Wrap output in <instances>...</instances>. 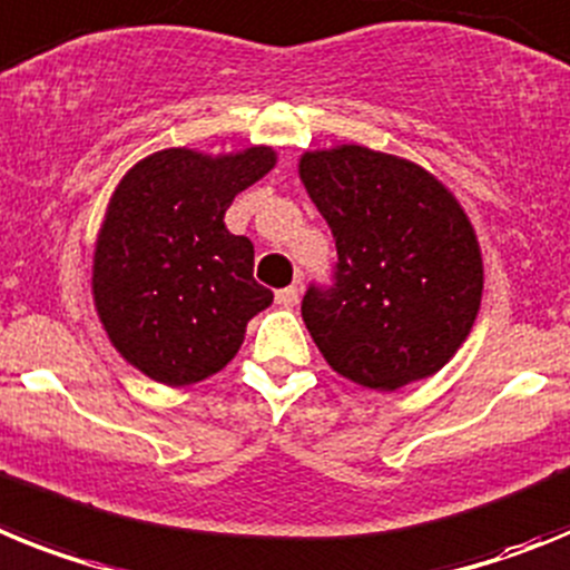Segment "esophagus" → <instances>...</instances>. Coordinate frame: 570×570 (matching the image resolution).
<instances>
[{
  "label": "esophagus",
  "mask_w": 570,
  "mask_h": 570,
  "mask_svg": "<svg viewBox=\"0 0 570 570\" xmlns=\"http://www.w3.org/2000/svg\"><path fill=\"white\" fill-rule=\"evenodd\" d=\"M275 301H278L281 306H298L301 289L298 286H286V289H278L275 292Z\"/></svg>",
  "instance_id": "34e87169"
}]
</instances>
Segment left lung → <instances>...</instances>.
Listing matches in <instances>:
<instances>
[{
    "label": "left lung",
    "instance_id": "1",
    "mask_svg": "<svg viewBox=\"0 0 570 570\" xmlns=\"http://www.w3.org/2000/svg\"><path fill=\"white\" fill-rule=\"evenodd\" d=\"M301 183L335 237L333 286L301 315L326 364L370 390L448 364L482 304V252L459 200L415 163L364 146L306 151Z\"/></svg>",
    "mask_w": 570,
    "mask_h": 570
}]
</instances>
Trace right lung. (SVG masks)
Returning <instances> with one entry per match:
<instances>
[{"instance_id":"right-lung-1","label":"right lung","mask_w":570,"mask_h":570,"mask_svg":"<svg viewBox=\"0 0 570 570\" xmlns=\"http://www.w3.org/2000/svg\"><path fill=\"white\" fill-rule=\"evenodd\" d=\"M272 166L269 146L217 157L166 148L114 189L94 249V306L117 353L148 379L186 387L215 375L272 304L252 278L255 246L224 224L235 195Z\"/></svg>"}]
</instances>
